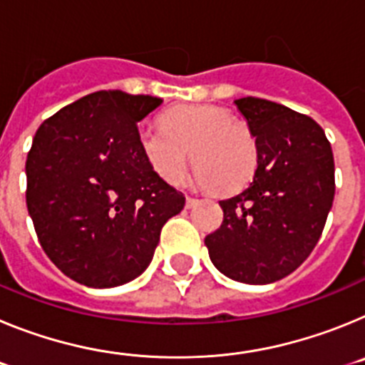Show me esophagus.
<instances>
[{
    "mask_svg": "<svg viewBox=\"0 0 365 365\" xmlns=\"http://www.w3.org/2000/svg\"><path fill=\"white\" fill-rule=\"evenodd\" d=\"M197 202H199L197 197H192V195H188V197H186V208H193V206L197 205Z\"/></svg>",
    "mask_w": 365,
    "mask_h": 365,
    "instance_id": "1",
    "label": "esophagus"
}]
</instances>
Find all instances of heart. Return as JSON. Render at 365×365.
<instances>
[{
	"mask_svg": "<svg viewBox=\"0 0 365 365\" xmlns=\"http://www.w3.org/2000/svg\"><path fill=\"white\" fill-rule=\"evenodd\" d=\"M144 157L164 180L179 185L193 160L202 185L235 192L252 180L259 163L254 133L217 106H182L164 113L163 125L138 131Z\"/></svg>",
	"mask_w": 365,
	"mask_h": 365,
	"instance_id": "heart-1",
	"label": "heart"
}]
</instances>
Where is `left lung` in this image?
<instances>
[{
  "mask_svg": "<svg viewBox=\"0 0 365 365\" xmlns=\"http://www.w3.org/2000/svg\"><path fill=\"white\" fill-rule=\"evenodd\" d=\"M259 150L248 188L219 201L222 225L205 237L227 278L278 282L307 259L334 199L333 150L311 117L256 96L235 100Z\"/></svg>",
  "mask_w": 365,
  "mask_h": 365,
  "instance_id": "8db88e82",
  "label": "left lung"
}]
</instances>
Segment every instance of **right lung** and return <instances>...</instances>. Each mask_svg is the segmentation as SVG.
I'll use <instances>...</instances> for the list:
<instances>
[{
	"label": "right lung",
	"mask_w": 365,
	"mask_h": 365,
	"mask_svg": "<svg viewBox=\"0 0 365 365\" xmlns=\"http://www.w3.org/2000/svg\"><path fill=\"white\" fill-rule=\"evenodd\" d=\"M163 100L96 91L38 128L27 155V208L38 241L74 282L108 289L148 269L185 195L159 177L137 124Z\"/></svg>",
	"instance_id": "obj_1"
}]
</instances>
